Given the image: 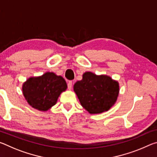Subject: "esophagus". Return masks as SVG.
Listing matches in <instances>:
<instances>
[{
    "instance_id": "1",
    "label": "esophagus",
    "mask_w": 157,
    "mask_h": 157,
    "mask_svg": "<svg viewBox=\"0 0 157 157\" xmlns=\"http://www.w3.org/2000/svg\"><path fill=\"white\" fill-rule=\"evenodd\" d=\"M72 84H73V83H72V82H71V81H69L68 82V89L69 90H71V89H72Z\"/></svg>"
}]
</instances>
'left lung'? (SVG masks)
<instances>
[{
  "label": "left lung",
  "instance_id": "left-lung-1",
  "mask_svg": "<svg viewBox=\"0 0 157 157\" xmlns=\"http://www.w3.org/2000/svg\"><path fill=\"white\" fill-rule=\"evenodd\" d=\"M81 105L89 113H101L110 109L118 99L120 86L118 81L107 75L92 72L82 75V79L73 86Z\"/></svg>",
  "mask_w": 157,
  "mask_h": 157
}]
</instances>
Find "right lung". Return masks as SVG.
Wrapping results in <instances>:
<instances>
[{"instance_id": "right-lung-1", "label": "right lung", "mask_w": 157, "mask_h": 157, "mask_svg": "<svg viewBox=\"0 0 157 157\" xmlns=\"http://www.w3.org/2000/svg\"><path fill=\"white\" fill-rule=\"evenodd\" d=\"M66 89L65 79L53 72L30 77L22 86L23 94L28 104L41 111H46L56 104L60 94Z\"/></svg>"}]
</instances>
